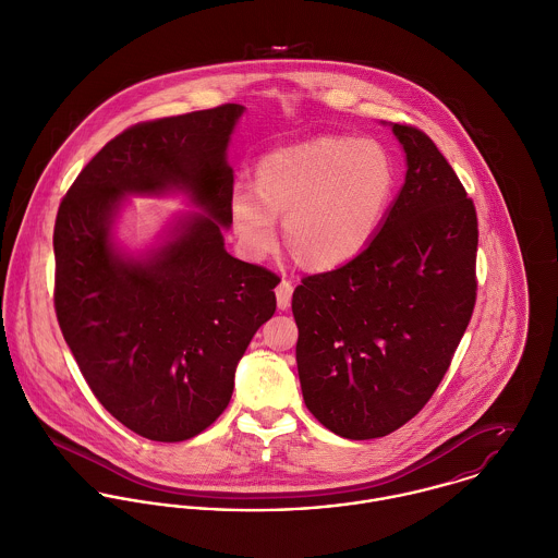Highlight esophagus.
<instances>
[{
    "label": "esophagus",
    "mask_w": 558,
    "mask_h": 558,
    "mask_svg": "<svg viewBox=\"0 0 558 558\" xmlns=\"http://www.w3.org/2000/svg\"><path fill=\"white\" fill-rule=\"evenodd\" d=\"M292 292H294V286L292 281L283 279L277 288H275V294H277V305L279 310H288L290 307V301H292Z\"/></svg>",
    "instance_id": "obj_1"
}]
</instances>
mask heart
Returning a JSON list of instances; mask_svg holds the SVG:
<instances>
[{"label":"heart","mask_w":558,"mask_h":558,"mask_svg":"<svg viewBox=\"0 0 558 558\" xmlns=\"http://www.w3.org/2000/svg\"><path fill=\"white\" fill-rule=\"evenodd\" d=\"M393 187L387 154L372 141L325 136L262 158L257 186L238 184L231 222L251 257L279 244V220L299 262L333 268L366 248Z\"/></svg>","instance_id":"b5f03b06"}]
</instances>
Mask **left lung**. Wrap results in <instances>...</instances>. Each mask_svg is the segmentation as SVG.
<instances>
[{"mask_svg":"<svg viewBox=\"0 0 558 558\" xmlns=\"http://www.w3.org/2000/svg\"><path fill=\"white\" fill-rule=\"evenodd\" d=\"M391 130L407 178L380 231L357 257L303 277L292 294L303 400L347 439L383 437L422 411L476 303L474 201L422 130Z\"/></svg>","mask_w":558,"mask_h":558,"instance_id":"8db88e82","label":"left lung"}]
</instances>
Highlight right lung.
<instances>
[{
    "instance_id": "add662e5",
    "label": "right lung",
    "mask_w": 558,
    "mask_h": 558,
    "mask_svg": "<svg viewBox=\"0 0 558 558\" xmlns=\"http://www.w3.org/2000/svg\"><path fill=\"white\" fill-rule=\"evenodd\" d=\"M240 104L143 121L66 190L53 227V307L95 398L151 441H186L227 409L233 374L275 314L272 270L225 251ZM186 189L204 209L147 260L119 256L109 225L125 193Z\"/></svg>"
}]
</instances>
